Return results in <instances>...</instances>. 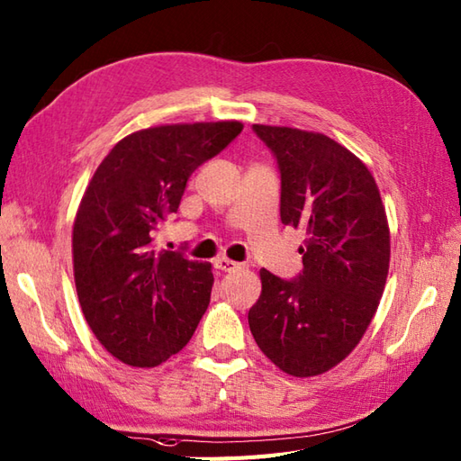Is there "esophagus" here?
Here are the masks:
<instances>
[{"mask_svg": "<svg viewBox=\"0 0 461 461\" xmlns=\"http://www.w3.org/2000/svg\"><path fill=\"white\" fill-rule=\"evenodd\" d=\"M214 268L221 270V272H234V270L240 268V264L232 262L229 258H217V260H214Z\"/></svg>", "mask_w": 461, "mask_h": 461, "instance_id": "obj_1", "label": "esophagus"}]
</instances>
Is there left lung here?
Masks as SVG:
<instances>
[{
	"label": "left lung",
	"mask_w": 461,
	"mask_h": 461,
	"mask_svg": "<svg viewBox=\"0 0 461 461\" xmlns=\"http://www.w3.org/2000/svg\"><path fill=\"white\" fill-rule=\"evenodd\" d=\"M282 176L280 219L305 232L303 270L282 280L260 270L249 312L260 351L292 376H315L349 355L383 298L391 230L373 173L317 131L254 124Z\"/></svg>",
	"instance_id": "left-lung-1"
}]
</instances>
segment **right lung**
Here are the masks:
<instances>
[{
	"label": "right lung",
	"mask_w": 461,
	"mask_h": 461,
	"mask_svg": "<svg viewBox=\"0 0 461 461\" xmlns=\"http://www.w3.org/2000/svg\"><path fill=\"white\" fill-rule=\"evenodd\" d=\"M237 120L163 124L122 138L80 199L73 270L92 333L118 361L158 366L179 353L211 302L212 272L156 247L187 179L242 131Z\"/></svg>",
	"instance_id": "right-lung-1"
}]
</instances>
